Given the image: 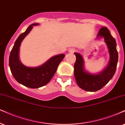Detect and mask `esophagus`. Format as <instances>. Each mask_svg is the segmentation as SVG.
Wrapping results in <instances>:
<instances>
[{"instance_id": "34e87169", "label": "esophagus", "mask_w": 125, "mask_h": 125, "mask_svg": "<svg viewBox=\"0 0 125 125\" xmlns=\"http://www.w3.org/2000/svg\"><path fill=\"white\" fill-rule=\"evenodd\" d=\"M75 51H76V50H75V49L71 48L70 50H69V52L71 53H74V52H75Z\"/></svg>"}]
</instances>
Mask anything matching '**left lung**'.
<instances>
[{
    "label": "left lung",
    "instance_id": "1",
    "mask_svg": "<svg viewBox=\"0 0 125 125\" xmlns=\"http://www.w3.org/2000/svg\"><path fill=\"white\" fill-rule=\"evenodd\" d=\"M103 37L110 55V62L107 67L98 74H92L84 69V61L79 53H75L76 60L74 65V75L79 87L87 92H96L102 89L112 79L116 70L118 53L115 39L107 27L100 29L97 38Z\"/></svg>",
    "mask_w": 125,
    "mask_h": 125
}]
</instances>
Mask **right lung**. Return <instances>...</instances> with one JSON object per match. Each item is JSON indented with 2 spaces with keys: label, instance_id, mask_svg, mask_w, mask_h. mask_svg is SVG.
I'll return each mask as SVG.
<instances>
[{
  "label": "right lung",
  "instance_id": "right-lung-1",
  "mask_svg": "<svg viewBox=\"0 0 125 125\" xmlns=\"http://www.w3.org/2000/svg\"><path fill=\"white\" fill-rule=\"evenodd\" d=\"M35 23L30 25L24 33H21L15 41L9 57V66L14 79L22 85L32 89L39 88L47 84L56 72L60 63L65 57L61 54L53 57L42 65L38 67H28L23 65L19 58L21 43L30 33Z\"/></svg>",
  "mask_w": 125,
  "mask_h": 125
}]
</instances>
